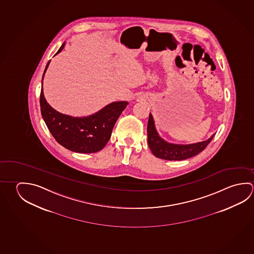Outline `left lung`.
I'll use <instances>...</instances> for the list:
<instances>
[{"label": "left lung", "instance_id": "obj_1", "mask_svg": "<svg viewBox=\"0 0 254 254\" xmlns=\"http://www.w3.org/2000/svg\"><path fill=\"white\" fill-rule=\"evenodd\" d=\"M147 134L148 144L152 154L157 158L167 160H186L197 155L204 150L214 136L213 134L208 140L190 144H176L167 142L160 137L157 132L154 120L151 113L147 126Z\"/></svg>", "mask_w": 254, "mask_h": 254}]
</instances>
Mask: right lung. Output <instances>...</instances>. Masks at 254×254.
Wrapping results in <instances>:
<instances>
[{
    "label": "right lung",
    "mask_w": 254,
    "mask_h": 254,
    "mask_svg": "<svg viewBox=\"0 0 254 254\" xmlns=\"http://www.w3.org/2000/svg\"><path fill=\"white\" fill-rule=\"evenodd\" d=\"M64 42L55 55L63 51ZM49 63L45 67L42 84ZM128 104L126 101L110 103L93 115L72 117L55 111L47 103L41 89L40 107L42 117L55 140L69 151L79 153H93L101 151L112 135L117 120Z\"/></svg>",
    "instance_id": "obj_1"
}]
</instances>
